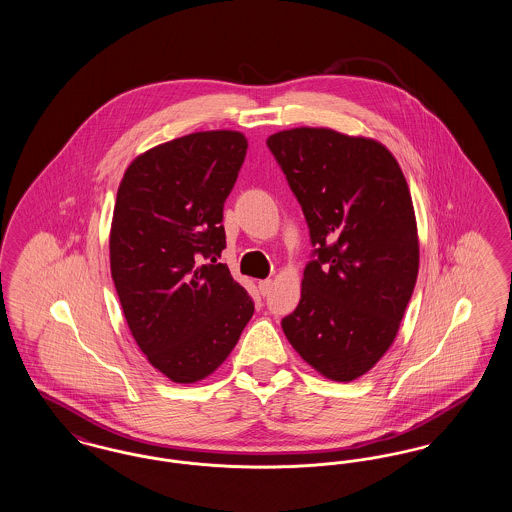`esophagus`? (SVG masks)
<instances>
[{"mask_svg": "<svg viewBox=\"0 0 512 512\" xmlns=\"http://www.w3.org/2000/svg\"><path fill=\"white\" fill-rule=\"evenodd\" d=\"M270 288H272V280H261L259 282V290H261L263 295H267L270 292Z\"/></svg>", "mask_w": 512, "mask_h": 512, "instance_id": "34e87169", "label": "esophagus"}]
</instances>
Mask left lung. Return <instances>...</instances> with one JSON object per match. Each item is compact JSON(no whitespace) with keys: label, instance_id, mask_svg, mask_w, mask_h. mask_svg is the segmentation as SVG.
Returning a JSON list of instances; mask_svg holds the SVG:
<instances>
[{"label":"left lung","instance_id":"obj_1","mask_svg":"<svg viewBox=\"0 0 512 512\" xmlns=\"http://www.w3.org/2000/svg\"><path fill=\"white\" fill-rule=\"evenodd\" d=\"M267 146L317 247L282 330L322 376L351 382L390 349L413 295L418 234L407 180L388 147L332 128L282 130Z\"/></svg>","mask_w":512,"mask_h":512}]
</instances>
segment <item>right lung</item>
Masks as SVG:
<instances>
[{"instance_id":"1","label":"right lung","mask_w":512,"mask_h":512,"mask_svg":"<svg viewBox=\"0 0 512 512\" xmlns=\"http://www.w3.org/2000/svg\"><path fill=\"white\" fill-rule=\"evenodd\" d=\"M245 151L242 132H194L138 155L117 192L109 257L122 313L147 361L176 384L213 374L255 311L228 267L212 265Z\"/></svg>"}]
</instances>
